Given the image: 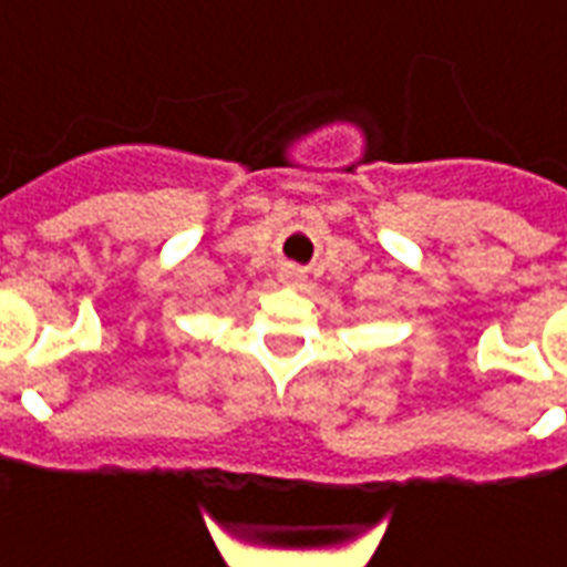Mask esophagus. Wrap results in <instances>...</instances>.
I'll return each mask as SVG.
<instances>
[{
	"mask_svg": "<svg viewBox=\"0 0 567 567\" xmlns=\"http://www.w3.org/2000/svg\"><path fill=\"white\" fill-rule=\"evenodd\" d=\"M300 278H303V275H300V269H295V267H284L280 269V280H284V284H300Z\"/></svg>",
	"mask_w": 567,
	"mask_h": 567,
	"instance_id": "obj_1",
	"label": "esophagus"
}]
</instances>
